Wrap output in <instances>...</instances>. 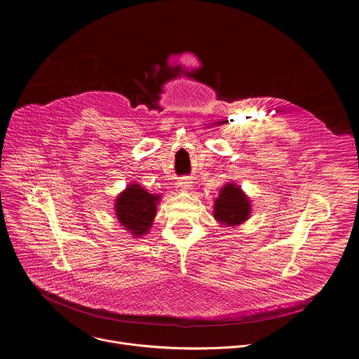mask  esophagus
<instances>
[{"mask_svg":"<svg viewBox=\"0 0 359 359\" xmlns=\"http://www.w3.org/2000/svg\"><path fill=\"white\" fill-rule=\"evenodd\" d=\"M190 186H191V182H190L189 177H182V179L179 180V183H177V187H179V189H186V187H190Z\"/></svg>","mask_w":359,"mask_h":359,"instance_id":"34e87169","label":"esophagus"}]
</instances>
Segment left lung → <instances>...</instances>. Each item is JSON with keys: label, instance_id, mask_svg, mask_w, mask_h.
Masks as SVG:
<instances>
[{"label": "left lung", "instance_id": "1", "mask_svg": "<svg viewBox=\"0 0 359 359\" xmlns=\"http://www.w3.org/2000/svg\"><path fill=\"white\" fill-rule=\"evenodd\" d=\"M250 216V201L243 190L231 183L224 186L216 198L215 219L224 226H237Z\"/></svg>", "mask_w": 359, "mask_h": 359}]
</instances>
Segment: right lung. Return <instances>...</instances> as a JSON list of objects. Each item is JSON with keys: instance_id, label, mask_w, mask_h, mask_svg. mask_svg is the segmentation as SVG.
Masks as SVG:
<instances>
[{"instance_id": "right-lung-1", "label": "right lung", "mask_w": 359, "mask_h": 359, "mask_svg": "<svg viewBox=\"0 0 359 359\" xmlns=\"http://www.w3.org/2000/svg\"><path fill=\"white\" fill-rule=\"evenodd\" d=\"M159 196H153L139 184H130L116 200V216L133 236H143L151 227Z\"/></svg>"}]
</instances>
